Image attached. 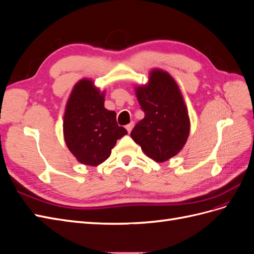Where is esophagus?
<instances>
[{
	"instance_id": "34e87169",
	"label": "esophagus",
	"mask_w": 254,
	"mask_h": 254,
	"mask_svg": "<svg viewBox=\"0 0 254 254\" xmlns=\"http://www.w3.org/2000/svg\"><path fill=\"white\" fill-rule=\"evenodd\" d=\"M132 128H133V122H131V123H129L128 125H126V129H127V131L130 133L131 132V130H132Z\"/></svg>"
}]
</instances>
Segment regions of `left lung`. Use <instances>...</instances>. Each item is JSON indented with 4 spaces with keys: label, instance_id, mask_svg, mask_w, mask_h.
Instances as JSON below:
<instances>
[{
    "label": "left lung",
    "instance_id": "1",
    "mask_svg": "<svg viewBox=\"0 0 254 254\" xmlns=\"http://www.w3.org/2000/svg\"><path fill=\"white\" fill-rule=\"evenodd\" d=\"M135 91L145 117L130 135L149 158L164 162L182 149L190 133V119L180 90L170 74L153 70L148 84Z\"/></svg>",
    "mask_w": 254,
    "mask_h": 254
}]
</instances>
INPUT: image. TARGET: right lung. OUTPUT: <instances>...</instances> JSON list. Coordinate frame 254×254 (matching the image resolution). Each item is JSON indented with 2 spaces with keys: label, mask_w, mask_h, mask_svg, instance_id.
I'll use <instances>...</instances> for the list:
<instances>
[{
  "label": "right lung",
  "mask_w": 254,
  "mask_h": 254,
  "mask_svg": "<svg viewBox=\"0 0 254 254\" xmlns=\"http://www.w3.org/2000/svg\"><path fill=\"white\" fill-rule=\"evenodd\" d=\"M64 133L67 148L80 163L96 166L108 159L117 141L127 134L117 113L104 107L101 93L89 79L76 83L64 112Z\"/></svg>",
  "instance_id": "right-lung-1"
}]
</instances>
